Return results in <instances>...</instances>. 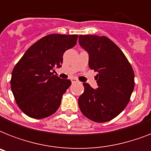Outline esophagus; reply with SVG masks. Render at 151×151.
Returning <instances> with one entry per match:
<instances>
[{
    "label": "esophagus",
    "instance_id": "obj_1",
    "mask_svg": "<svg viewBox=\"0 0 151 151\" xmlns=\"http://www.w3.org/2000/svg\"><path fill=\"white\" fill-rule=\"evenodd\" d=\"M71 81H72V83H76L78 82L79 81H78L77 78H71Z\"/></svg>",
    "mask_w": 151,
    "mask_h": 151
}]
</instances>
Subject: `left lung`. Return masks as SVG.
Masks as SVG:
<instances>
[{"label": "left lung", "mask_w": 151, "mask_h": 151, "mask_svg": "<svg viewBox=\"0 0 151 151\" xmlns=\"http://www.w3.org/2000/svg\"><path fill=\"white\" fill-rule=\"evenodd\" d=\"M79 44L89 55L88 66L98 73V88L84 83L78 106L85 117L102 123L114 119L128 105L135 81L131 64L122 51L105 36L80 35Z\"/></svg>", "instance_id": "1"}]
</instances>
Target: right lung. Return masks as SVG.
<instances>
[{"label": "right lung", "instance_id": "1", "mask_svg": "<svg viewBox=\"0 0 151 151\" xmlns=\"http://www.w3.org/2000/svg\"><path fill=\"white\" fill-rule=\"evenodd\" d=\"M78 35L49 34L31 45L13 69L11 88L19 109L28 117L45 118L59 109L71 85L54 74L64 52L77 44Z\"/></svg>", "mask_w": 151, "mask_h": 151}]
</instances>
